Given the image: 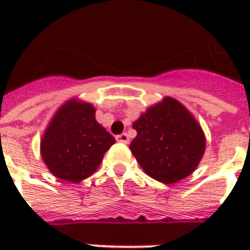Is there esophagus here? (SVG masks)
Here are the masks:
<instances>
[{"mask_svg":"<svg viewBox=\"0 0 250 250\" xmlns=\"http://www.w3.org/2000/svg\"><path fill=\"white\" fill-rule=\"evenodd\" d=\"M116 141L120 142V143H125V145H127V143H130V136H128L127 132H123V134H120V135L116 136Z\"/></svg>","mask_w":250,"mask_h":250,"instance_id":"1","label":"esophagus"}]
</instances>
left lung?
Masks as SVG:
<instances>
[{"label":"left lung","mask_w":250,"mask_h":250,"mask_svg":"<svg viewBox=\"0 0 250 250\" xmlns=\"http://www.w3.org/2000/svg\"><path fill=\"white\" fill-rule=\"evenodd\" d=\"M130 150L143 171L162 184L179 182L193 173L206 148L202 127L177 99L166 96L132 123Z\"/></svg>","instance_id":"1"}]
</instances>
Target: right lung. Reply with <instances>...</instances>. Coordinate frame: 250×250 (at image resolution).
Masks as SVG:
<instances>
[{"label":"right lung","mask_w":250,"mask_h":250,"mask_svg":"<svg viewBox=\"0 0 250 250\" xmlns=\"http://www.w3.org/2000/svg\"><path fill=\"white\" fill-rule=\"evenodd\" d=\"M115 138L95 118V107L71 99L57 109L44 131L40 152L55 177L77 184L92 175Z\"/></svg>","instance_id":"obj_1"}]
</instances>
